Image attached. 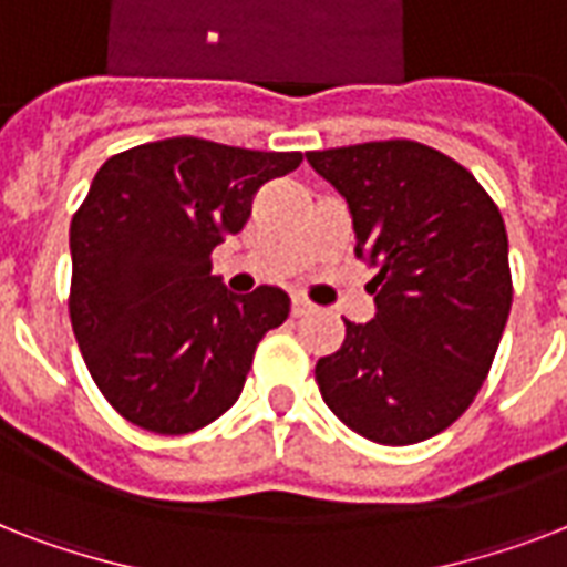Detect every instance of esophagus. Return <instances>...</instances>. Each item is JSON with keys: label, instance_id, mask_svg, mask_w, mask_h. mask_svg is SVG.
Listing matches in <instances>:
<instances>
[{"label": "esophagus", "instance_id": "esophagus-1", "mask_svg": "<svg viewBox=\"0 0 567 567\" xmlns=\"http://www.w3.org/2000/svg\"><path fill=\"white\" fill-rule=\"evenodd\" d=\"M315 311V306H311L306 297H293L291 300V315L293 318H306V315H311Z\"/></svg>", "mask_w": 567, "mask_h": 567}]
</instances>
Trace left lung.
<instances>
[{
  "label": "left lung",
  "mask_w": 567,
  "mask_h": 567,
  "mask_svg": "<svg viewBox=\"0 0 567 567\" xmlns=\"http://www.w3.org/2000/svg\"><path fill=\"white\" fill-rule=\"evenodd\" d=\"M353 214L355 258L377 267V318L344 320L341 350L315 368L320 396L362 439L403 447L444 432L480 394L512 309L501 208L417 141L309 153Z\"/></svg>",
  "instance_id": "obj_1"
}]
</instances>
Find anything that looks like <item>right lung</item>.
Masks as SVG:
<instances>
[{"label":"right lung","instance_id":"add662e5","mask_svg":"<svg viewBox=\"0 0 567 567\" xmlns=\"http://www.w3.org/2000/svg\"><path fill=\"white\" fill-rule=\"evenodd\" d=\"M302 153L203 137L132 146L102 164L70 223V320L93 382L128 423L185 435L229 412L288 293L235 297L212 249L244 229L252 196Z\"/></svg>","mask_w":567,"mask_h":567}]
</instances>
